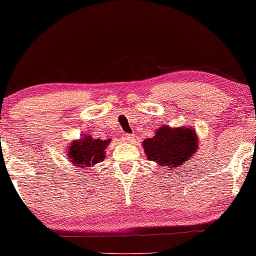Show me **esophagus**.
Wrapping results in <instances>:
<instances>
[{"label": "esophagus", "instance_id": "34e87169", "mask_svg": "<svg viewBox=\"0 0 256 256\" xmlns=\"http://www.w3.org/2000/svg\"><path fill=\"white\" fill-rule=\"evenodd\" d=\"M134 138H135V136L132 135V134H124V142H132V141H134Z\"/></svg>", "mask_w": 256, "mask_h": 256}]
</instances>
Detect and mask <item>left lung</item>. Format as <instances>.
Listing matches in <instances>:
<instances>
[{"instance_id": "left-lung-1", "label": "left lung", "mask_w": 256, "mask_h": 256, "mask_svg": "<svg viewBox=\"0 0 256 256\" xmlns=\"http://www.w3.org/2000/svg\"><path fill=\"white\" fill-rule=\"evenodd\" d=\"M142 146L149 160L163 169L174 170L190 162L199 149V140L192 127L164 124L156 129L152 138H146Z\"/></svg>"}]
</instances>
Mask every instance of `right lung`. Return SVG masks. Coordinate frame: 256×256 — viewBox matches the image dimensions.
Masks as SVG:
<instances>
[{
    "label": "right lung",
    "mask_w": 256,
    "mask_h": 256,
    "mask_svg": "<svg viewBox=\"0 0 256 256\" xmlns=\"http://www.w3.org/2000/svg\"><path fill=\"white\" fill-rule=\"evenodd\" d=\"M112 140L93 138V136L84 134L82 138L73 140L65 148L66 158H68L76 168H90L96 166V164L102 162L106 157V148L110 146Z\"/></svg>",
    "instance_id": "right-lung-1"
}]
</instances>
